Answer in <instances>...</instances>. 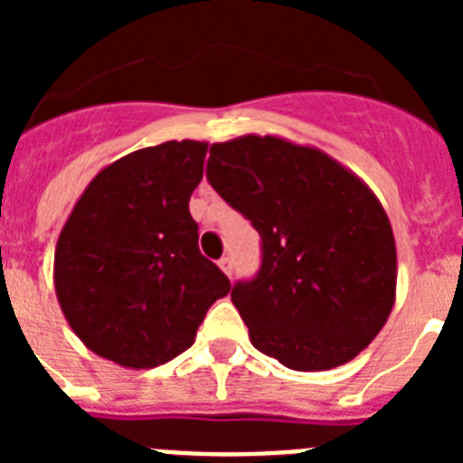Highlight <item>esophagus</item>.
<instances>
[{"mask_svg": "<svg viewBox=\"0 0 463 463\" xmlns=\"http://www.w3.org/2000/svg\"><path fill=\"white\" fill-rule=\"evenodd\" d=\"M218 267L222 269V273H227V276L232 278V269H234V264H232V257H222V260L218 261Z\"/></svg>", "mask_w": 463, "mask_h": 463, "instance_id": "obj_1", "label": "esophagus"}]
</instances>
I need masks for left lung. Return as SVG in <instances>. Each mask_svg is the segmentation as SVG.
I'll return each instance as SVG.
<instances>
[{
    "instance_id": "1",
    "label": "left lung",
    "mask_w": 463,
    "mask_h": 463,
    "mask_svg": "<svg viewBox=\"0 0 463 463\" xmlns=\"http://www.w3.org/2000/svg\"><path fill=\"white\" fill-rule=\"evenodd\" d=\"M208 183L261 236V267L232 301L252 345L292 371L357 357L396 298L390 218L366 183L313 146L282 137L213 143Z\"/></svg>"
}]
</instances>
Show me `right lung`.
<instances>
[{"label": "right lung", "mask_w": 463, "mask_h": 463, "mask_svg": "<svg viewBox=\"0 0 463 463\" xmlns=\"http://www.w3.org/2000/svg\"><path fill=\"white\" fill-rule=\"evenodd\" d=\"M206 141H166L104 166L55 245V294L73 334L125 369H153L194 343L227 276L199 252L190 196Z\"/></svg>", "instance_id": "add662e5"}]
</instances>
